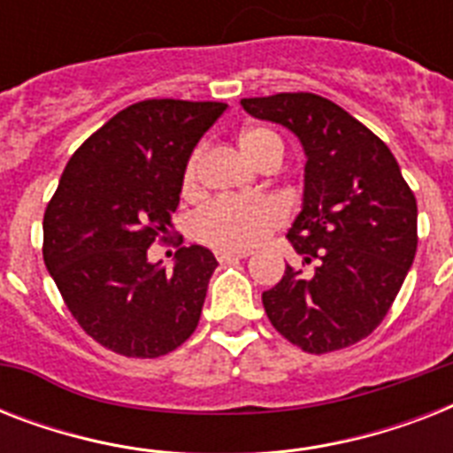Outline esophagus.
<instances>
[{
	"label": "esophagus",
	"mask_w": 453,
	"mask_h": 453,
	"mask_svg": "<svg viewBox=\"0 0 453 453\" xmlns=\"http://www.w3.org/2000/svg\"><path fill=\"white\" fill-rule=\"evenodd\" d=\"M247 256H251V251H216V258L220 263L234 261V258H247Z\"/></svg>",
	"instance_id": "34e87169"
}]
</instances>
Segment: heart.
Returning a JSON list of instances; mask_svg holds the SVG:
<instances>
[{
    "mask_svg": "<svg viewBox=\"0 0 453 453\" xmlns=\"http://www.w3.org/2000/svg\"><path fill=\"white\" fill-rule=\"evenodd\" d=\"M240 148L256 166L273 152H282L280 138L261 127L242 131ZM199 169L202 148L192 150L183 166L180 190L185 197H195L199 192ZM284 220L287 211L275 199H219L195 216V237L220 251H247L268 240L277 227L284 226Z\"/></svg>",
    "mask_w": 453,
    "mask_h": 453,
    "instance_id": "heart-1",
    "label": "heart"
}]
</instances>
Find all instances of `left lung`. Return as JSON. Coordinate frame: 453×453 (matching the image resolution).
Segmentation results:
<instances>
[{"label": "left lung", "mask_w": 453, "mask_h": 453, "mask_svg": "<svg viewBox=\"0 0 453 453\" xmlns=\"http://www.w3.org/2000/svg\"><path fill=\"white\" fill-rule=\"evenodd\" d=\"M249 115L294 131L305 150L303 209L291 247L312 275L287 265L263 308L301 350L334 352L372 334L416 256V197L388 145L329 98H242Z\"/></svg>", "instance_id": "obj_1"}]
</instances>
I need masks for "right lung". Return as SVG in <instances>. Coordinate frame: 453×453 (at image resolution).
Instances as JSON below:
<instances>
[{"label":"right lung","mask_w":453,"mask_h":453,"mask_svg":"<svg viewBox=\"0 0 453 453\" xmlns=\"http://www.w3.org/2000/svg\"><path fill=\"white\" fill-rule=\"evenodd\" d=\"M226 103H134L77 148L44 211L46 270L67 310L103 348L152 359L197 329L219 261L192 244L173 270L148 261L171 237L180 176Z\"/></svg>","instance_id":"obj_1"}]
</instances>
